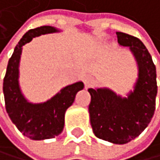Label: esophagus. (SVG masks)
Listing matches in <instances>:
<instances>
[{
	"mask_svg": "<svg viewBox=\"0 0 160 160\" xmlns=\"http://www.w3.org/2000/svg\"><path fill=\"white\" fill-rule=\"evenodd\" d=\"M83 82H84V85L87 88L90 87V85L94 82V78L92 76H85L84 78H83Z\"/></svg>",
	"mask_w": 160,
	"mask_h": 160,
	"instance_id": "obj_1",
	"label": "esophagus"
}]
</instances>
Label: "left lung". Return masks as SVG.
I'll return each instance as SVG.
<instances>
[{"mask_svg": "<svg viewBox=\"0 0 160 160\" xmlns=\"http://www.w3.org/2000/svg\"><path fill=\"white\" fill-rule=\"evenodd\" d=\"M118 43L129 47L138 64L139 75L134 90L121 97L109 88H89L90 124L97 138L123 145L137 138L151 122L158 94L156 69L142 41L116 32Z\"/></svg>", "mask_w": 160, "mask_h": 160, "instance_id": "1", "label": "left lung"}]
</instances>
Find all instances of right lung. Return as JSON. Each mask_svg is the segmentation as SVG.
Masks as SVG:
<instances>
[{"label": "right lung", "mask_w": 160, "mask_h": 160, "mask_svg": "<svg viewBox=\"0 0 160 160\" xmlns=\"http://www.w3.org/2000/svg\"><path fill=\"white\" fill-rule=\"evenodd\" d=\"M59 32L57 28L45 25L28 30L15 46L8 60L2 83L6 110L11 120L25 137L39 141L55 138L62 133L65 124V113L75 101L78 91L83 88V82H78L67 85L43 103H31L21 93L19 88V61L22 46L41 34Z\"/></svg>", "instance_id": "obj_1"}]
</instances>
